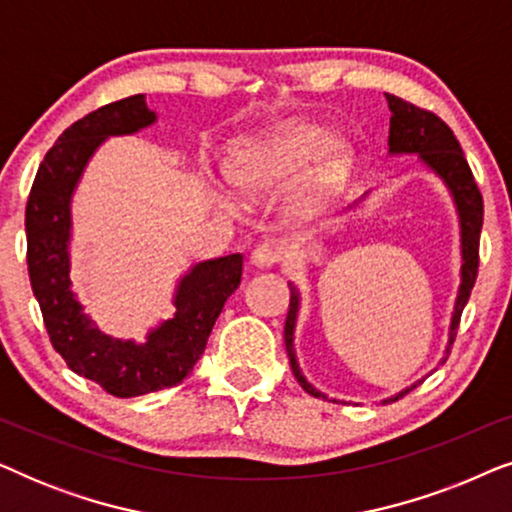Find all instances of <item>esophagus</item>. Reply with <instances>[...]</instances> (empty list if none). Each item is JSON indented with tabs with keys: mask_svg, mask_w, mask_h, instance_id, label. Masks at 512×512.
<instances>
[{
	"mask_svg": "<svg viewBox=\"0 0 512 512\" xmlns=\"http://www.w3.org/2000/svg\"><path fill=\"white\" fill-rule=\"evenodd\" d=\"M249 261H251V268L270 270V268H275V265L279 263V254L270 247V244H258V247L251 251Z\"/></svg>",
	"mask_w": 512,
	"mask_h": 512,
	"instance_id": "1",
	"label": "esophagus"
}]
</instances>
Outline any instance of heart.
I'll list each match as a JSON object with an SVG mask.
<instances>
[{
  "mask_svg": "<svg viewBox=\"0 0 512 512\" xmlns=\"http://www.w3.org/2000/svg\"><path fill=\"white\" fill-rule=\"evenodd\" d=\"M307 168L291 193L286 214L305 223L338 198L354 167V149L345 137H331L326 128L293 121L270 132L237 142L226 163L228 181L244 198L258 200L289 186ZM230 207L235 202L226 198Z\"/></svg>",
  "mask_w": 512,
  "mask_h": 512,
  "instance_id": "1",
  "label": "heart"
}]
</instances>
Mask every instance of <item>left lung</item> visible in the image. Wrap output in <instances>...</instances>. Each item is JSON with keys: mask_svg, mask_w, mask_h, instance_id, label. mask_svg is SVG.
I'll return each mask as SVG.
<instances>
[{"mask_svg": "<svg viewBox=\"0 0 512 512\" xmlns=\"http://www.w3.org/2000/svg\"><path fill=\"white\" fill-rule=\"evenodd\" d=\"M391 121H389V153L391 156H401V153H417L419 160L429 167V170L436 174V177L443 179V184L450 191L454 207H457L459 214V230H461V284L457 300H454V312L450 321V338H447L445 347V359L450 354V347L454 342V335H457L459 328V317L464 312L468 303V296H471V289L475 284V277H478V247H480V230H482V195L478 191V184H475L471 167H468L464 151L454 137V132L447 128L445 121H440L436 114L431 111L419 109L415 104L401 100L396 95H387ZM291 289V303H289V314H286V326H284V342H286V354H289L291 370L296 375L307 394L328 398L321 394L319 389H314L310 382L305 380V375L300 373L298 359H296V347H293V333H296V321H298V310H300V293L296 286L289 282ZM443 359V361H445ZM412 387L398 391L396 396L384 398L382 403L396 401L408 394ZM333 403H338L333 398Z\"/></svg>", "mask_w": 512, "mask_h": 512, "instance_id": "1", "label": "left lung"}]
</instances>
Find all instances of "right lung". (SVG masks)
I'll return each mask as SVG.
<instances>
[{
  "label": "right lung",
  "instance_id": "obj_1",
  "mask_svg": "<svg viewBox=\"0 0 512 512\" xmlns=\"http://www.w3.org/2000/svg\"><path fill=\"white\" fill-rule=\"evenodd\" d=\"M153 123L156 111L144 95H132L69 125L39 165L25 209L27 270L48 338L76 375L118 398L177 387L205 352L214 321L242 279V254L195 263L174 291V317L151 328L144 342L100 331L76 300L69 279L76 186L104 139L135 135Z\"/></svg>",
  "mask_w": 512,
  "mask_h": 512
}]
</instances>
